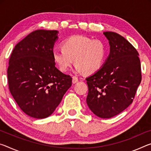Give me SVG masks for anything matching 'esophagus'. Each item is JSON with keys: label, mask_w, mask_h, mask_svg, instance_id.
Segmentation results:
<instances>
[{"label": "esophagus", "mask_w": 151, "mask_h": 151, "mask_svg": "<svg viewBox=\"0 0 151 151\" xmlns=\"http://www.w3.org/2000/svg\"><path fill=\"white\" fill-rule=\"evenodd\" d=\"M78 81V78L75 76H73V83H76Z\"/></svg>", "instance_id": "obj_1"}]
</instances>
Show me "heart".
<instances>
[{
	"label": "heart",
	"instance_id": "b5f03b06",
	"mask_svg": "<svg viewBox=\"0 0 151 151\" xmlns=\"http://www.w3.org/2000/svg\"><path fill=\"white\" fill-rule=\"evenodd\" d=\"M63 47L54 48L52 52L55 63L63 72L68 70L75 59L76 72L93 74L101 68L106 58L107 48L104 42L83 35L68 38Z\"/></svg>",
	"mask_w": 151,
	"mask_h": 151
}]
</instances>
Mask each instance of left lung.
Returning <instances> with one entry per match:
<instances>
[{
  "mask_svg": "<svg viewBox=\"0 0 151 151\" xmlns=\"http://www.w3.org/2000/svg\"><path fill=\"white\" fill-rule=\"evenodd\" d=\"M110 54L99 70L86 78L88 87L87 104L94 114L110 118L132 103L142 80L138 52L118 33L104 32Z\"/></svg>",
  "mask_w": 151,
  "mask_h": 151,
  "instance_id": "8db88e82",
  "label": "left lung"
}]
</instances>
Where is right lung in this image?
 <instances>
[{
  "label": "right lung",
  "instance_id": "1",
  "mask_svg": "<svg viewBox=\"0 0 151 151\" xmlns=\"http://www.w3.org/2000/svg\"><path fill=\"white\" fill-rule=\"evenodd\" d=\"M56 30L30 33L12 52L7 69L9 91L21 109L42 119L50 116L72 85L70 75L56 67L52 52Z\"/></svg>",
  "mask_w": 151,
  "mask_h": 151
}]
</instances>
